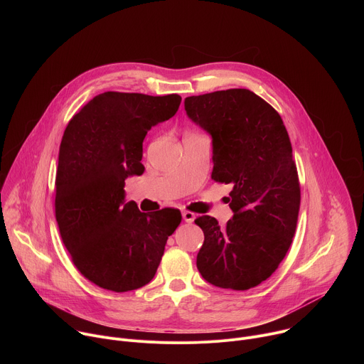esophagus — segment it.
Listing matches in <instances>:
<instances>
[{"label":"esophagus","mask_w":364,"mask_h":364,"mask_svg":"<svg viewBox=\"0 0 364 364\" xmlns=\"http://www.w3.org/2000/svg\"><path fill=\"white\" fill-rule=\"evenodd\" d=\"M183 219H184V222H187V223H191V222H194V219H196V215H194L193 212L184 210V212H183Z\"/></svg>","instance_id":"1"}]
</instances>
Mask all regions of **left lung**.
<instances>
[{"label":"left lung","mask_w":364,"mask_h":364,"mask_svg":"<svg viewBox=\"0 0 364 364\" xmlns=\"http://www.w3.org/2000/svg\"><path fill=\"white\" fill-rule=\"evenodd\" d=\"M184 108L213 138L212 180L233 186L225 228L212 216L194 220L204 233L197 269L215 287L250 289L278 269L296 229L301 188L287 128L249 89L188 96Z\"/></svg>","instance_id":"8db88e82"}]
</instances>
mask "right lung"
I'll return each instance as SVG.
<instances>
[{"label": "right lung", "instance_id": "obj_1", "mask_svg": "<svg viewBox=\"0 0 364 364\" xmlns=\"http://www.w3.org/2000/svg\"><path fill=\"white\" fill-rule=\"evenodd\" d=\"M177 93L105 92L69 121L59 151L55 210L77 271L95 285L128 292L157 272L181 222L176 209L142 213L125 203V180L144 173L146 132L176 115Z\"/></svg>", "mask_w": 364, "mask_h": 364}]
</instances>
